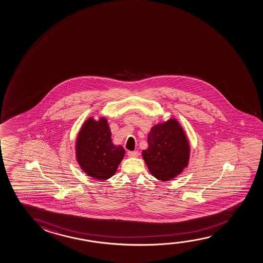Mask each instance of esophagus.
Segmentation results:
<instances>
[{"label": "esophagus", "mask_w": 263, "mask_h": 263, "mask_svg": "<svg viewBox=\"0 0 263 263\" xmlns=\"http://www.w3.org/2000/svg\"><path fill=\"white\" fill-rule=\"evenodd\" d=\"M138 152L137 151H128L127 153V156H129V157H137L138 156Z\"/></svg>", "instance_id": "obj_1"}]
</instances>
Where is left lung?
<instances>
[{
	"label": "left lung",
	"instance_id": "1",
	"mask_svg": "<svg viewBox=\"0 0 263 263\" xmlns=\"http://www.w3.org/2000/svg\"><path fill=\"white\" fill-rule=\"evenodd\" d=\"M147 142L148 147L142 151V156L156 179H174L187 167L190 145L183 127L175 118L153 126Z\"/></svg>",
	"mask_w": 263,
	"mask_h": 263
}]
</instances>
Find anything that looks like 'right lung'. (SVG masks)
I'll list each match as a JSON object with an SVG mask.
<instances>
[{"label":"right lung","instance_id":"1","mask_svg":"<svg viewBox=\"0 0 263 263\" xmlns=\"http://www.w3.org/2000/svg\"><path fill=\"white\" fill-rule=\"evenodd\" d=\"M121 145H115L110 127L105 118H89L80 128L76 141V158L88 176L107 180L115 175L125 156Z\"/></svg>","mask_w":263,"mask_h":263}]
</instances>
